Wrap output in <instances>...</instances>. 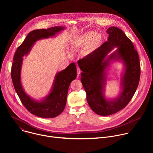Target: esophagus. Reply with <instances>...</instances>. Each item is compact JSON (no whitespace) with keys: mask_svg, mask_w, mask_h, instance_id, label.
<instances>
[{"mask_svg":"<svg viewBox=\"0 0 153 153\" xmlns=\"http://www.w3.org/2000/svg\"><path fill=\"white\" fill-rule=\"evenodd\" d=\"M77 73L78 75L80 74V73H81V70H80V69L79 67L77 68Z\"/></svg>","mask_w":153,"mask_h":153,"instance_id":"34e87169","label":"esophagus"}]
</instances>
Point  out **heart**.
<instances>
[{
	"mask_svg": "<svg viewBox=\"0 0 153 153\" xmlns=\"http://www.w3.org/2000/svg\"><path fill=\"white\" fill-rule=\"evenodd\" d=\"M102 37L94 31L86 32L80 36L77 42L72 45L71 48L76 50L80 47H86V51L90 52L96 49L100 44Z\"/></svg>",
	"mask_w": 153,
	"mask_h": 153,
	"instance_id": "b5f03b06",
	"label": "heart"
}]
</instances>
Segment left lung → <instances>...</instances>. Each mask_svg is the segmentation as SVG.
Returning <instances> with one entry per match:
<instances>
[{"label": "left lung", "instance_id": "left-lung-1", "mask_svg": "<svg viewBox=\"0 0 153 153\" xmlns=\"http://www.w3.org/2000/svg\"><path fill=\"white\" fill-rule=\"evenodd\" d=\"M108 41L80 59L78 65L81 73L80 80L86 94V100L91 110L97 114L109 116L125 108L133 97L139 85L140 76V64L137 51L133 43L123 31L117 27L109 28ZM117 51L104 61L108 52L114 47ZM111 59H121L126 65L123 78V91L117 99L107 101L102 95L105 76L104 71Z\"/></svg>", "mask_w": 153, "mask_h": 153}]
</instances>
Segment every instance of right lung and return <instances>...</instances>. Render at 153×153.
Listing matches in <instances>:
<instances>
[{
	"label": "right lung",
	"mask_w": 153,
	"mask_h": 153,
	"mask_svg": "<svg viewBox=\"0 0 153 153\" xmlns=\"http://www.w3.org/2000/svg\"><path fill=\"white\" fill-rule=\"evenodd\" d=\"M63 29L64 28L62 27H54L47 30L31 31L17 48L13 58L11 74L14 89L27 110L31 114L42 118L55 117L64 110L70 85L77 76L76 66L74 63H71L67 68L58 73L51 93L43 101L37 102L25 93L21 85L20 70L22 57L28 54L36 40L53 36Z\"/></svg>",
	"instance_id": "1"
}]
</instances>
